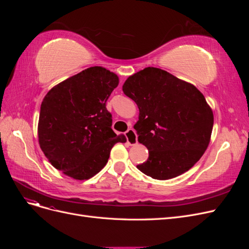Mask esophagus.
I'll return each instance as SVG.
<instances>
[{"mask_svg":"<svg viewBox=\"0 0 249 249\" xmlns=\"http://www.w3.org/2000/svg\"><path fill=\"white\" fill-rule=\"evenodd\" d=\"M125 137H126V141L129 143L130 145H135L137 144V134L133 129H129L125 132Z\"/></svg>","mask_w":249,"mask_h":249,"instance_id":"esophagus-1","label":"esophagus"}]
</instances>
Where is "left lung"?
<instances>
[{
	"instance_id": "1",
	"label": "left lung",
	"mask_w": 249,
	"mask_h": 249,
	"mask_svg": "<svg viewBox=\"0 0 249 249\" xmlns=\"http://www.w3.org/2000/svg\"><path fill=\"white\" fill-rule=\"evenodd\" d=\"M123 91L137 104L139 120L134 129L148 149L147 161L137 168L155 179L189 170L205 153L213 130V112L202 93L156 67L127 78Z\"/></svg>"
}]
</instances>
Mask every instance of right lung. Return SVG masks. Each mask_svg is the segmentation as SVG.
I'll use <instances>...</instances> for the list:
<instances>
[{
    "mask_svg": "<svg viewBox=\"0 0 249 249\" xmlns=\"http://www.w3.org/2000/svg\"><path fill=\"white\" fill-rule=\"evenodd\" d=\"M118 77L93 66L59 83L40 107L38 139L56 169L74 179H88L107 164L113 145L125 142L112 130L106 103Z\"/></svg>",
    "mask_w": 249,
    "mask_h": 249,
    "instance_id": "obj_1",
    "label": "right lung"
}]
</instances>
